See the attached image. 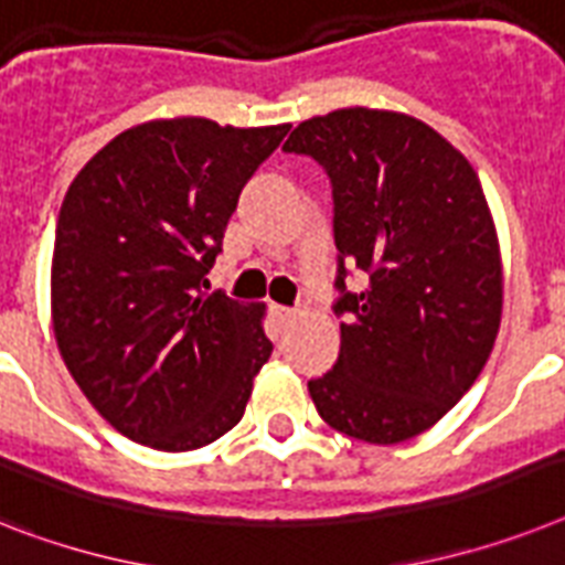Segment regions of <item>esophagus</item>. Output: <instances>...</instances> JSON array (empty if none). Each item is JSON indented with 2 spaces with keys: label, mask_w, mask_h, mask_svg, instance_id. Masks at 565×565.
Here are the masks:
<instances>
[{
  "label": "esophagus",
  "mask_w": 565,
  "mask_h": 565,
  "mask_svg": "<svg viewBox=\"0 0 565 565\" xmlns=\"http://www.w3.org/2000/svg\"><path fill=\"white\" fill-rule=\"evenodd\" d=\"M271 315H274V320H277L279 326H288V323H291V320H294V317H297V311L286 309V306H274Z\"/></svg>",
  "instance_id": "34e87169"
}]
</instances>
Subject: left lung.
<instances>
[{"instance_id": "obj_1", "label": "left lung", "mask_w": 565, "mask_h": 565, "mask_svg": "<svg viewBox=\"0 0 565 565\" xmlns=\"http://www.w3.org/2000/svg\"><path fill=\"white\" fill-rule=\"evenodd\" d=\"M282 149L332 181L343 323L311 401L352 439H413L473 386L500 332V242L479 175L422 120L363 106L302 120ZM352 273L361 292L345 288Z\"/></svg>"}]
</instances>
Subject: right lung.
I'll return each mask as SVG.
<instances>
[{
  "label": "right lung",
  "mask_w": 565,
  "mask_h": 565,
  "mask_svg": "<svg viewBox=\"0 0 565 565\" xmlns=\"http://www.w3.org/2000/svg\"><path fill=\"white\" fill-rule=\"evenodd\" d=\"M291 129L149 120L72 181L51 259L60 355L126 439L181 454L236 427L271 358L265 306L207 294L242 188Z\"/></svg>",
  "instance_id": "1"
}]
</instances>
